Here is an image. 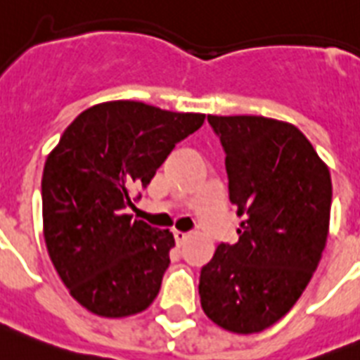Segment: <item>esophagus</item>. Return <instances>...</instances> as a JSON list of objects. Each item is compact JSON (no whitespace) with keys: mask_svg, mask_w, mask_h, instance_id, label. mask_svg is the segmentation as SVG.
Returning <instances> with one entry per match:
<instances>
[{"mask_svg":"<svg viewBox=\"0 0 360 360\" xmlns=\"http://www.w3.org/2000/svg\"><path fill=\"white\" fill-rule=\"evenodd\" d=\"M187 233H184V231H174V240H176V245L180 246V245H184V243H186L187 240Z\"/></svg>","mask_w":360,"mask_h":360,"instance_id":"obj_1","label":"esophagus"}]
</instances>
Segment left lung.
<instances>
[{"mask_svg":"<svg viewBox=\"0 0 360 360\" xmlns=\"http://www.w3.org/2000/svg\"><path fill=\"white\" fill-rule=\"evenodd\" d=\"M226 154L230 202L243 217L200 270L207 319L231 333L270 328L289 313L326 248L331 176L294 124L263 115H207Z\"/></svg>","mask_w":360,"mask_h":360,"instance_id":"left-lung-1","label":"left lung"}]
</instances>
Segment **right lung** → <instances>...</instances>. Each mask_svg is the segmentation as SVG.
I'll use <instances>...</instances> for the list:
<instances>
[{
  "mask_svg": "<svg viewBox=\"0 0 360 360\" xmlns=\"http://www.w3.org/2000/svg\"><path fill=\"white\" fill-rule=\"evenodd\" d=\"M204 117L110 101L77 115L47 156L41 176L47 252L71 296L94 314L130 316L158 296L174 237L132 221L129 207Z\"/></svg>",
  "mask_w": 360,
  "mask_h": 360,
  "instance_id": "add662e5",
  "label": "right lung"
}]
</instances>
